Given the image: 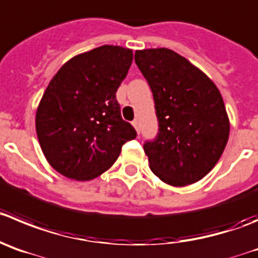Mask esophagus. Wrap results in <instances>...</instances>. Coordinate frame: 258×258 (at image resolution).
Wrapping results in <instances>:
<instances>
[{"instance_id": "obj_1", "label": "esophagus", "mask_w": 258, "mask_h": 258, "mask_svg": "<svg viewBox=\"0 0 258 258\" xmlns=\"http://www.w3.org/2000/svg\"><path fill=\"white\" fill-rule=\"evenodd\" d=\"M132 124H134V127L136 128L137 134H140V123H139V121H137V119H135V121L132 122Z\"/></svg>"}]
</instances>
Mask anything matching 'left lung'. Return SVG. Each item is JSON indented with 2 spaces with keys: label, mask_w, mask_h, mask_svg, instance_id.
Here are the masks:
<instances>
[{
  "label": "left lung",
  "mask_w": 258,
  "mask_h": 258,
  "mask_svg": "<svg viewBox=\"0 0 258 258\" xmlns=\"http://www.w3.org/2000/svg\"><path fill=\"white\" fill-rule=\"evenodd\" d=\"M135 62L153 91L159 132L144 150L154 174L183 187L218 163L229 137V118L215 84L168 48L136 50Z\"/></svg>",
  "instance_id": "left-lung-1"
}]
</instances>
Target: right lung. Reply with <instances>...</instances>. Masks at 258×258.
Wrapping results in <instances>:
<instances>
[{
	"mask_svg": "<svg viewBox=\"0 0 258 258\" xmlns=\"http://www.w3.org/2000/svg\"><path fill=\"white\" fill-rule=\"evenodd\" d=\"M132 58L128 48H94L67 61L45 89L35 115L37 136L48 163L64 177L96 178L136 137L115 99Z\"/></svg>",
	"mask_w": 258,
	"mask_h": 258,
	"instance_id": "right-lung-1",
	"label": "right lung"
}]
</instances>
